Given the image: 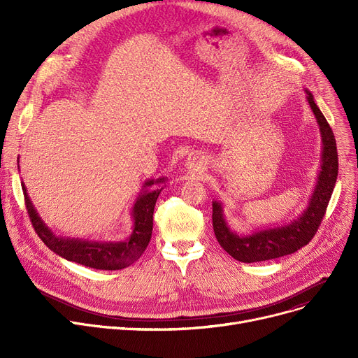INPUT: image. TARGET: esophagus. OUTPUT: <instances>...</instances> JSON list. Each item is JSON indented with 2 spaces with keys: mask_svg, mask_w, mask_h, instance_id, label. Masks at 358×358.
<instances>
[{
  "mask_svg": "<svg viewBox=\"0 0 358 358\" xmlns=\"http://www.w3.org/2000/svg\"><path fill=\"white\" fill-rule=\"evenodd\" d=\"M201 159L197 157V155H190L189 158H187V162H185V166H187V171L190 173H197L201 169Z\"/></svg>",
  "mask_w": 358,
  "mask_h": 358,
  "instance_id": "1",
  "label": "esophagus"
}]
</instances>
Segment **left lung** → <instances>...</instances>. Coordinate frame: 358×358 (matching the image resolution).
Segmentation results:
<instances>
[{
  "label": "left lung",
  "instance_id": "8db88e82",
  "mask_svg": "<svg viewBox=\"0 0 358 358\" xmlns=\"http://www.w3.org/2000/svg\"><path fill=\"white\" fill-rule=\"evenodd\" d=\"M305 92L319 130H321L322 139L321 169H319L315 189L306 209L299 215V217L290 220V223L283 224V227L254 231L250 235H239L229 228L223 215L222 203L216 200L213 201V231L219 245L241 262L267 261L296 252L308 245L325 216L338 177L336 142L331 126L313 100L312 92L306 88Z\"/></svg>",
  "mask_w": 358,
  "mask_h": 358
}]
</instances>
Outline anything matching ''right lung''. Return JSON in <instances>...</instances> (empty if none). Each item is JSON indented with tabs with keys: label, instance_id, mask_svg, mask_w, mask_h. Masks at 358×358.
<instances>
[{
	"label": "right lung",
	"instance_id": "1",
	"mask_svg": "<svg viewBox=\"0 0 358 358\" xmlns=\"http://www.w3.org/2000/svg\"><path fill=\"white\" fill-rule=\"evenodd\" d=\"M165 182V177L157 180L150 178L143 182L142 190L130 210L134 228H131L129 238L124 241H90L55 235L37 213L24 182H22V189L33 228L50 251L68 261L78 262V264L90 268L122 270L138 261L148 247L150 236H152L155 203L164 189L159 185ZM152 185H158L159 187L152 189Z\"/></svg>",
	"mask_w": 358,
	"mask_h": 358
}]
</instances>
